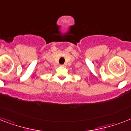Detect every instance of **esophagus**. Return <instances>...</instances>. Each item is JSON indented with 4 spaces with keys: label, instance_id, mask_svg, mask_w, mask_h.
Segmentation results:
<instances>
[{
    "label": "esophagus",
    "instance_id": "1",
    "mask_svg": "<svg viewBox=\"0 0 131 131\" xmlns=\"http://www.w3.org/2000/svg\"><path fill=\"white\" fill-rule=\"evenodd\" d=\"M61 67H63V68H66V67L67 66V65H66V63H64V64L61 65Z\"/></svg>",
    "mask_w": 131,
    "mask_h": 131
}]
</instances>
